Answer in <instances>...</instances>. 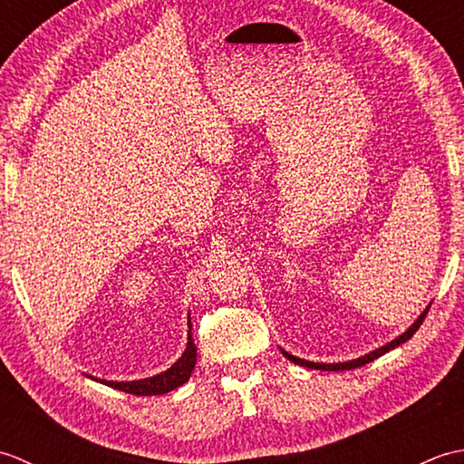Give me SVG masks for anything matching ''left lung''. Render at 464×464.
Segmentation results:
<instances>
[{"label": "left lung", "mask_w": 464, "mask_h": 464, "mask_svg": "<svg viewBox=\"0 0 464 464\" xmlns=\"http://www.w3.org/2000/svg\"><path fill=\"white\" fill-rule=\"evenodd\" d=\"M429 309H430V307H427V311H422L420 317H419L415 323H412V327H409L405 333H402L399 339L391 341V343L384 344V347H381V349H377V351H372V353H369V354H364V357H359V359H354V361H349V362H337V364L333 362V364H324V362H311V361H304V359H299V357H293V354H289L287 351H283V354H285V357H287L289 361H293L295 364H301V367H309V369H321V371H349V369H357V367H362V364H367V362H371V361H374V359H379L381 354H384V353H389L391 349L399 347V344L407 343V341L412 337V334L417 333V329L420 327L422 321H425Z\"/></svg>", "instance_id": "left-lung-1"}]
</instances>
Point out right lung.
I'll list each match as a JSON object with an SVG mask.
<instances>
[{"mask_svg": "<svg viewBox=\"0 0 464 464\" xmlns=\"http://www.w3.org/2000/svg\"><path fill=\"white\" fill-rule=\"evenodd\" d=\"M195 361H197V347H195V343H193L191 334H189V341H187V349L181 354V359L177 361L171 369H167L165 372L155 374V377L143 379V381H131V382L102 381V382H105L107 387H113L117 391L130 392V395H137V397L165 395V392H169L177 387H181L183 382H187V379L191 377V372L195 369Z\"/></svg>", "mask_w": 464, "mask_h": 464, "instance_id": "obj_1", "label": "right lung"}]
</instances>
